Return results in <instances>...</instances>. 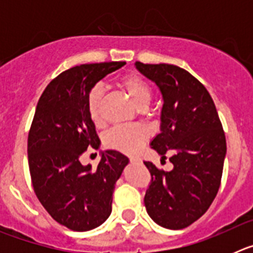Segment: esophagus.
Here are the masks:
<instances>
[{
    "label": "esophagus",
    "mask_w": 253,
    "mask_h": 253,
    "mask_svg": "<svg viewBox=\"0 0 253 253\" xmlns=\"http://www.w3.org/2000/svg\"><path fill=\"white\" fill-rule=\"evenodd\" d=\"M130 163H133V165H138V163H140V160L139 158H130Z\"/></svg>",
    "instance_id": "esophagus-1"
}]
</instances>
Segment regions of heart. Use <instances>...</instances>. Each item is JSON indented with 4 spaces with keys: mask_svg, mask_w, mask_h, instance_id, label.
I'll list each match as a JSON object with an SVG mask.
<instances>
[{
    "mask_svg": "<svg viewBox=\"0 0 253 253\" xmlns=\"http://www.w3.org/2000/svg\"><path fill=\"white\" fill-rule=\"evenodd\" d=\"M120 87L130 96L133 102L140 110H146L152 100V90L149 84L137 75H126L119 81ZM104 95V87L95 84L88 92L87 109L93 122L100 120V105ZM148 133L140 125H119L111 129L105 137L107 147L123 153L133 154L139 151L147 140Z\"/></svg>",
    "mask_w": 253,
    "mask_h": 253,
    "instance_id": "1",
    "label": "heart"
}]
</instances>
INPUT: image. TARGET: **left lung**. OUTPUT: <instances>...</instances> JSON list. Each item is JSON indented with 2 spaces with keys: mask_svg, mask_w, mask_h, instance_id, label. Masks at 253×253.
Masks as SVG:
<instances>
[{
  "mask_svg": "<svg viewBox=\"0 0 253 253\" xmlns=\"http://www.w3.org/2000/svg\"><path fill=\"white\" fill-rule=\"evenodd\" d=\"M135 68L162 95L160 134L151 147L173 165L161 171L144 161L152 176L144 196L147 213L169 229H182L209 209L220 185L227 144L211 96L187 71L173 64H144Z\"/></svg>",
  "mask_w": 253,
  "mask_h": 253,
  "instance_id": "obj_1",
  "label": "left lung"
}]
</instances>
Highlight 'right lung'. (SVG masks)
<instances>
[{
  "label": "right lung",
  "instance_id": "1",
  "mask_svg": "<svg viewBox=\"0 0 253 253\" xmlns=\"http://www.w3.org/2000/svg\"><path fill=\"white\" fill-rule=\"evenodd\" d=\"M125 62L81 64L64 71L46 86L37 105L28 138L33 187L39 202L59 224L77 232L99 227L111 214L116 181L129 158L101 151L97 169L80 157L100 139L87 109L88 92Z\"/></svg>",
  "mask_w": 253,
  "mask_h": 253
}]
</instances>
